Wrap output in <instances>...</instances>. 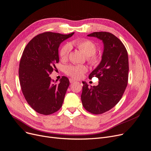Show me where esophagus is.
<instances>
[{"instance_id":"obj_1","label":"esophagus","mask_w":151,"mask_h":151,"mask_svg":"<svg viewBox=\"0 0 151 151\" xmlns=\"http://www.w3.org/2000/svg\"><path fill=\"white\" fill-rule=\"evenodd\" d=\"M70 82L71 83H74V82H75L76 81L75 80H73V79H72V78H70Z\"/></svg>"}]
</instances>
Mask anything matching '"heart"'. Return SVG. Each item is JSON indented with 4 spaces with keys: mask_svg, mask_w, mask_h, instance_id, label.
I'll list each match as a JSON object with an SVG mask.
<instances>
[{
    "mask_svg": "<svg viewBox=\"0 0 151 151\" xmlns=\"http://www.w3.org/2000/svg\"><path fill=\"white\" fill-rule=\"evenodd\" d=\"M73 45L86 56L87 61L93 65H97L99 63V57L96 54V45L93 41L88 39H83L75 41L71 44L66 43L61 48L60 56L61 58L65 60L68 57L71 50V46ZM88 70L84 65H69L66 67L65 73L74 79H79Z\"/></svg>",
    "mask_w": 151,
    "mask_h": 151,
    "instance_id": "heart-1",
    "label": "heart"
}]
</instances>
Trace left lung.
<instances>
[{
  "mask_svg": "<svg viewBox=\"0 0 151 151\" xmlns=\"http://www.w3.org/2000/svg\"><path fill=\"white\" fill-rule=\"evenodd\" d=\"M88 36L102 40L104 50L101 62L89 75L90 79L98 78V85L89 88L83 82L81 99L88 112L100 114L112 109L123 95L128 82L129 61L123 43L112 33L97 32Z\"/></svg>",
  "mask_w": 151,
  "mask_h": 151,
  "instance_id": "1",
  "label": "left lung"
}]
</instances>
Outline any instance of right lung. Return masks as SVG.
Instances as JSON below:
<instances>
[{"label":"right lung","mask_w":151,"mask_h":151,"mask_svg":"<svg viewBox=\"0 0 151 151\" xmlns=\"http://www.w3.org/2000/svg\"><path fill=\"white\" fill-rule=\"evenodd\" d=\"M74 34L44 32L27 45L19 64V80L22 93L32 109L44 115L58 111L63 104L70 82L62 76L59 83H52L49 75L59 62L60 43Z\"/></svg>","instance_id":"obj_1"}]
</instances>
